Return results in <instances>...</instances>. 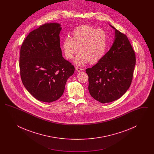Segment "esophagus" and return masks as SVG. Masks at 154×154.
<instances>
[{
	"label": "esophagus",
	"mask_w": 154,
	"mask_h": 154,
	"mask_svg": "<svg viewBox=\"0 0 154 154\" xmlns=\"http://www.w3.org/2000/svg\"><path fill=\"white\" fill-rule=\"evenodd\" d=\"M75 69L78 72H80L81 71H82L84 70V69L81 68V67H75Z\"/></svg>",
	"instance_id": "esophagus-1"
}]
</instances>
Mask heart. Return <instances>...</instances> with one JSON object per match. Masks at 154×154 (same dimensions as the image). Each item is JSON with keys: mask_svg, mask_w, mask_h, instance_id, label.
Segmentation results:
<instances>
[{"mask_svg": "<svg viewBox=\"0 0 154 154\" xmlns=\"http://www.w3.org/2000/svg\"><path fill=\"white\" fill-rule=\"evenodd\" d=\"M109 36L107 32L89 25H81L72 32V37L66 36L62 42L65 57L73 58L78 50L80 53L74 59L77 65H84L88 62L95 63L104 55L108 47Z\"/></svg>", "mask_w": 154, "mask_h": 154, "instance_id": "b5f03b06", "label": "heart"}]
</instances>
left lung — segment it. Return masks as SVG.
Instances as JSON below:
<instances>
[{
    "mask_svg": "<svg viewBox=\"0 0 154 154\" xmlns=\"http://www.w3.org/2000/svg\"><path fill=\"white\" fill-rule=\"evenodd\" d=\"M115 29L110 50L95 65L86 69L89 94L102 103L115 101L125 94L131 85L136 65V54L129 40Z\"/></svg>",
    "mask_w": 154,
    "mask_h": 154,
    "instance_id": "left-lung-1",
    "label": "left lung"
}]
</instances>
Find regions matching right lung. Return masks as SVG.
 I'll return each mask as SVG.
<instances>
[{
    "label": "right lung",
    "instance_id": "add662e5",
    "mask_svg": "<svg viewBox=\"0 0 154 154\" xmlns=\"http://www.w3.org/2000/svg\"><path fill=\"white\" fill-rule=\"evenodd\" d=\"M60 24L45 23L30 32L20 55L22 83L37 100L51 103L63 95L74 67L63 58L60 46Z\"/></svg>",
    "mask_w": 154,
    "mask_h": 154
}]
</instances>
